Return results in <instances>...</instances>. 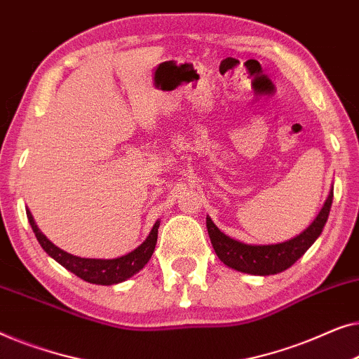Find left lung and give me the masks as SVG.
Listing matches in <instances>:
<instances>
[{"label": "left lung", "mask_w": 359, "mask_h": 359, "mask_svg": "<svg viewBox=\"0 0 359 359\" xmlns=\"http://www.w3.org/2000/svg\"><path fill=\"white\" fill-rule=\"evenodd\" d=\"M332 200L333 189L329 191V196L316 219L301 234L278 244H245V242L232 239L218 229L210 216H206V229H208L211 245L219 260L232 270L259 276L281 273L290 269L297 259H301L322 234V229L329 218Z\"/></svg>", "instance_id": "1"}]
</instances>
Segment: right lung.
Masks as SVG:
<instances>
[{"mask_svg": "<svg viewBox=\"0 0 359 359\" xmlns=\"http://www.w3.org/2000/svg\"><path fill=\"white\" fill-rule=\"evenodd\" d=\"M26 213L39 244L42 245V249L47 252L53 260H57L60 265L79 276L81 280L93 283V285L104 286L117 285V283H122L131 278V276L138 273V271L148 264L151 255H153L154 252L156 242H158V229L161 223L159 219L156 221L153 229H151L149 236L146 237L143 244L136 247L135 250L128 252V254L117 257V259H84V257L68 254V252H65L60 249V247L55 245L53 242H50L47 239V236L39 229V226L35 223L34 216L29 211V208H26Z\"/></svg>", "mask_w": 359, "mask_h": 359, "instance_id": "right-lung-1", "label": "right lung"}]
</instances>
